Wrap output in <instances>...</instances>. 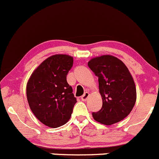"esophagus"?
I'll list each match as a JSON object with an SVG mask.
<instances>
[{"mask_svg": "<svg viewBox=\"0 0 159 159\" xmlns=\"http://www.w3.org/2000/svg\"><path fill=\"white\" fill-rule=\"evenodd\" d=\"M89 93L88 92H84V94L82 95V96H81V98L82 101L84 102L88 99V98H89Z\"/></svg>", "mask_w": 159, "mask_h": 159, "instance_id": "1", "label": "esophagus"}]
</instances>
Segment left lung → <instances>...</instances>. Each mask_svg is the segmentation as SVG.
Wrapping results in <instances>:
<instances>
[{"mask_svg": "<svg viewBox=\"0 0 159 159\" xmlns=\"http://www.w3.org/2000/svg\"><path fill=\"white\" fill-rule=\"evenodd\" d=\"M98 78L102 106L92 112L94 120L105 125L120 122L130 114L137 99L134 78L123 61L111 55L96 57L88 63Z\"/></svg>", "mask_w": 159, "mask_h": 159, "instance_id": "obj_1", "label": "left lung"}]
</instances>
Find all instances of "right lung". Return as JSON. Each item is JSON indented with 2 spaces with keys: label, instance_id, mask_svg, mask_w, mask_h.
I'll use <instances>...</instances> for the list:
<instances>
[{
  "label": "right lung",
  "instance_id": "1",
  "mask_svg": "<svg viewBox=\"0 0 159 159\" xmlns=\"http://www.w3.org/2000/svg\"><path fill=\"white\" fill-rule=\"evenodd\" d=\"M73 57L56 54L43 61L27 82L26 95L31 110L42 124L56 128L70 120L77 99L67 75Z\"/></svg>",
  "mask_w": 159,
  "mask_h": 159
}]
</instances>
